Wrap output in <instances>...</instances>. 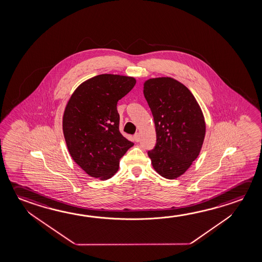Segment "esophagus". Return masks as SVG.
I'll return each instance as SVG.
<instances>
[{"mask_svg":"<svg viewBox=\"0 0 262 262\" xmlns=\"http://www.w3.org/2000/svg\"><path fill=\"white\" fill-rule=\"evenodd\" d=\"M133 139H134V141L136 142H140V139H141V138H140V133H135L134 136H133Z\"/></svg>","mask_w":262,"mask_h":262,"instance_id":"obj_1","label":"esophagus"}]
</instances>
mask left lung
<instances>
[{
	"label": "left lung",
	"instance_id": "1",
	"mask_svg": "<svg viewBox=\"0 0 262 262\" xmlns=\"http://www.w3.org/2000/svg\"><path fill=\"white\" fill-rule=\"evenodd\" d=\"M143 94L152 113L156 145L148 155L166 179L184 174L198 158L206 135L201 107L191 91L172 77L150 78Z\"/></svg>",
	"mask_w": 262,
	"mask_h": 262
}]
</instances>
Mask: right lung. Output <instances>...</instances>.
<instances>
[{"label":"right lung","mask_w":262,"mask_h":262,"mask_svg":"<svg viewBox=\"0 0 262 262\" xmlns=\"http://www.w3.org/2000/svg\"><path fill=\"white\" fill-rule=\"evenodd\" d=\"M135 84L133 77L99 75L77 86L66 106L63 133L69 154L91 177L110 179L133 146L120 133L117 103Z\"/></svg>","instance_id":"1"}]
</instances>
